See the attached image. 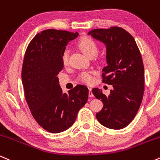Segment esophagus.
Instances as JSON below:
<instances>
[{
  "label": "esophagus",
  "mask_w": 160,
  "mask_h": 160,
  "mask_svg": "<svg viewBox=\"0 0 160 160\" xmlns=\"http://www.w3.org/2000/svg\"><path fill=\"white\" fill-rule=\"evenodd\" d=\"M89 97H93V96H94L93 93L92 92V89H91V88H89Z\"/></svg>",
  "instance_id": "esophagus-1"
}]
</instances>
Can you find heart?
<instances>
[{
    "mask_svg": "<svg viewBox=\"0 0 160 160\" xmlns=\"http://www.w3.org/2000/svg\"><path fill=\"white\" fill-rule=\"evenodd\" d=\"M78 47L80 49L86 56L88 57H92L98 52V45L95 43L94 40L88 37H83L80 38L78 41ZM69 54L68 51L65 49L62 53V62L64 65H67L68 64ZM94 74L93 71H84L82 72L79 76V80L80 82L86 84H91L94 81Z\"/></svg>",
    "mask_w": 160,
    "mask_h": 160,
    "instance_id": "heart-1",
    "label": "heart"
}]
</instances>
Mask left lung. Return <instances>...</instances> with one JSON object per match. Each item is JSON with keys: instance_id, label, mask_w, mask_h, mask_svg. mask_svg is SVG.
Here are the masks:
<instances>
[{"instance_id": "obj_1", "label": "left lung", "mask_w": 160, "mask_h": 160, "mask_svg": "<svg viewBox=\"0 0 160 160\" xmlns=\"http://www.w3.org/2000/svg\"><path fill=\"white\" fill-rule=\"evenodd\" d=\"M88 34L106 46L108 65L102 70V82L113 86L108 96L98 88L92 89L104 104L96 118L105 127L121 129L132 121L142 102L144 69L141 52L133 37L122 28L93 29Z\"/></svg>"}]
</instances>
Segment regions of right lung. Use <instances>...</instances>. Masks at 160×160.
Returning <instances> with one entry per match:
<instances>
[{
    "instance_id": "1",
    "label": "right lung",
    "mask_w": 160,
    "mask_h": 160,
    "mask_svg": "<svg viewBox=\"0 0 160 160\" xmlns=\"http://www.w3.org/2000/svg\"><path fill=\"white\" fill-rule=\"evenodd\" d=\"M78 33L47 29L37 34L26 51L22 70L25 100L38 123L52 133L65 131L74 123L87 102L89 89L78 85L62 92L57 75L63 69L62 53Z\"/></svg>"
}]
</instances>
